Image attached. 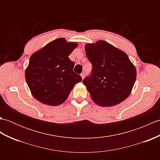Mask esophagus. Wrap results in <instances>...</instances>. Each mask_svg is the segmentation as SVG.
<instances>
[{"label": "esophagus", "instance_id": "34e87169", "mask_svg": "<svg viewBox=\"0 0 160 160\" xmlns=\"http://www.w3.org/2000/svg\"><path fill=\"white\" fill-rule=\"evenodd\" d=\"M80 75H81V77H82V79H83V78H84V76H85V72H84V71H82Z\"/></svg>", "mask_w": 160, "mask_h": 160}]
</instances>
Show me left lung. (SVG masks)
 Masks as SVG:
<instances>
[{"mask_svg":"<svg viewBox=\"0 0 160 160\" xmlns=\"http://www.w3.org/2000/svg\"><path fill=\"white\" fill-rule=\"evenodd\" d=\"M85 50L92 69L82 82L93 101L101 107L124 101L136 80V69L128 56L104 40L87 44Z\"/></svg>","mask_w":160,"mask_h":160,"instance_id":"1","label":"left lung"}]
</instances>
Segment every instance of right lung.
<instances>
[{
    "instance_id": "right-lung-1",
    "label": "right lung",
    "mask_w": 160,
    "mask_h": 160,
    "mask_svg": "<svg viewBox=\"0 0 160 160\" xmlns=\"http://www.w3.org/2000/svg\"><path fill=\"white\" fill-rule=\"evenodd\" d=\"M77 46L58 38L31 56L25 79L36 100L59 105L67 100L75 84L82 81V77L73 71L74 62L68 57Z\"/></svg>"
}]
</instances>
